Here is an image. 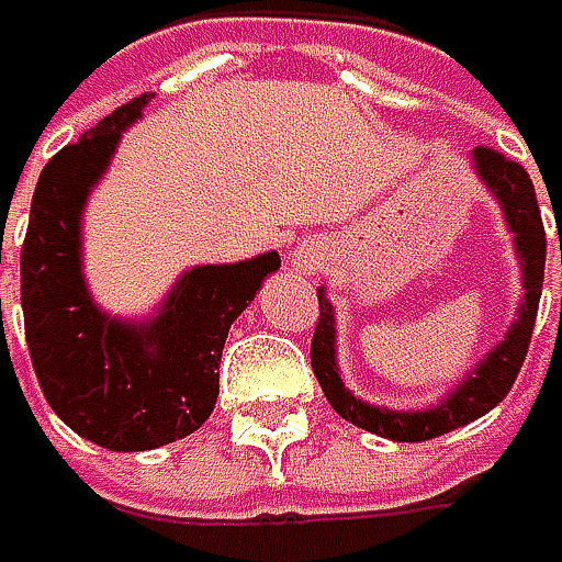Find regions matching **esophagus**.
Wrapping results in <instances>:
<instances>
[{"label":"esophagus","mask_w":562,"mask_h":562,"mask_svg":"<svg viewBox=\"0 0 562 562\" xmlns=\"http://www.w3.org/2000/svg\"><path fill=\"white\" fill-rule=\"evenodd\" d=\"M325 260H328V254H325V247H322L318 240H305V244H299V247L292 250V270H295L299 277L318 273V270L325 267Z\"/></svg>","instance_id":"1"}]
</instances>
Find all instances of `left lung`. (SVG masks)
I'll list each match as a JSON object with an SVG mask.
<instances>
[{
  "label": "left lung",
  "mask_w": 562,
  "mask_h": 562,
  "mask_svg": "<svg viewBox=\"0 0 562 562\" xmlns=\"http://www.w3.org/2000/svg\"><path fill=\"white\" fill-rule=\"evenodd\" d=\"M472 169L488 188V194L502 204L507 231L514 234V254L520 260V305L517 318L510 322L505 338L465 374L442 400L423 409H391L368 403L345 387L338 371V325H335V305L325 295V285H318V325L312 338V371L322 384V393L335 406V413L374 436H384L393 442H426L442 432H452L488 409H495L510 391L533 335V318L540 305L543 289V260H547V234L540 221V204L533 194V181L524 166L505 159L495 149H472ZM560 260H562V234H560Z\"/></svg>",
  "instance_id": "1"
}]
</instances>
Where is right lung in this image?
Returning a JSON list of instances; mask_svg holds the SVG:
<instances>
[{
    "instance_id": "add662e5",
    "label": "right lung",
    "mask_w": 562,
    "mask_h": 562,
    "mask_svg": "<svg viewBox=\"0 0 562 562\" xmlns=\"http://www.w3.org/2000/svg\"><path fill=\"white\" fill-rule=\"evenodd\" d=\"M149 100L123 103L45 166L22 247L25 341L45 400L77 436L113 452L169 446L211 416L227 331L280 270L277 250L191 267L149 318H120L93 302L83 207Z\"/></svg>"
}]
</instances>
